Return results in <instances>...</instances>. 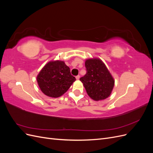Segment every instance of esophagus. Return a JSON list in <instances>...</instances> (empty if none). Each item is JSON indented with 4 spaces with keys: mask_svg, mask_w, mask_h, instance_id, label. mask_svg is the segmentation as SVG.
<instances>
[{
    "mask_svg": "<svg viewBox=\"0 0 153 153\" xmlns=\"http://www.w3.org/2000/svg\"><path fill=\"white\" fill-rule=\"evenodd\" d=\"M80 78V75H77V76H76V80H79Z\"/></svg>",
    "mask_w": 153,
    "mask_h": 153,
    "instance_id": "34e87169",
    "label": "esophagus"
}]
</instances>
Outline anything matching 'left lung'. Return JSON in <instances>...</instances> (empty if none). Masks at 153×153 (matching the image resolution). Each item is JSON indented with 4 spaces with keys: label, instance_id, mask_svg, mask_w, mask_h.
I'll return each instance as SVG.
<instances>
[{
    "label": "left lung",
    "instance_id": "left-lung-1",
    "mask_svg": "<svg viewBox=\"0 0 153 153\" xmlns=\"http://www.w3.org/2000/svg\"><path fill=\"white\" fill-rule=\"evenodd\" d=\"M87 73L80 78L87 94L94 101L103 100L112 93L115 80L104 62L98 58L86 59Z\"/></svg>",
    "mask_w": 153,
    "mask_h": 153
}]
</instances>
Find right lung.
<instances>
[{
  "label": "right lung",
  "mask_w": 153,
  "mask_h": 153,
  "mask_svg": "<svg viewBox=\"0 0 153 153\" xmlns=\"http://www.w3.org/2000/svg\"><path fill=\"white\" fill-rule=\"evenodd\" d=\"M76 80L70 69L62 61H50L37 76V82L43 93L52 98L61 96Z\"/></svg>",
  "instance_id": "add662e5"
}]
</instances>
